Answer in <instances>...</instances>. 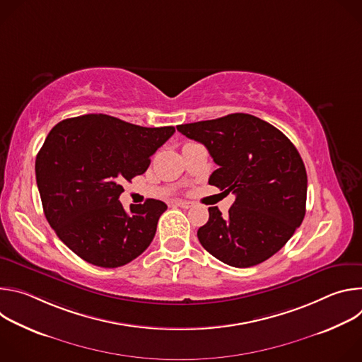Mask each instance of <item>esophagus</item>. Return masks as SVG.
I'll use <instances>...</instances> for the list:
<instances>
[{"label":"esophagus","instance_id":"obj_1","mask_svg":"<svg viewBox=\"0 0 362 362\" xmlns=\"http://www.w3.org/2000/svg\"><path fill=\"white\" fill-rule=\"evenodd\" d=\"M175 204L179 206V208H182V209H189V208H192V203L187 202V200H176Z\"/></svg>","mask_w":362,"mask_h":362}]
</instances>
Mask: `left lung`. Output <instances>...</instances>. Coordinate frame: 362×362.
<instances>
[{
  "instance_id": "8db88e82",
  "label": "left lung",
  "mask_w": 362,
  "mask_h": 362,
  "mask_svg": "<svg viewBox=\"0 0 362 362\" xmlns=\"http://www.w3.org/2000/svg\"><path fill=\"white\" fill-rule=\"evenodd\" d=\"M177 130L204 144L219 166L209 185L236 196L228 215L209 208L208 223L197 230L202 246L235 268L269 259L305 216L308 179L296 147L272 124L245 113Z\"/></svg>"
}]
</instances>
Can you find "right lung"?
I'll use <instances>...</instances> for the list:
<instances>
[{
  "label": "right lung",
  "instance_id": "1",
  "mask_svg": "<svg viewBox=\"0 0 362 362\" xmlns=\"http://www.w3.org/2000/svg\"><path fill=\"white\" fill-rule=\"evenodd\" d=\"M173 133V126L141 127L107 115L51 129L35 159L37 186L49 226L81 259L117 268L151 243L166 203L147 199L127 214L119 197Z\"/></svg>",
  "mask_w": 362,
  "mask_h": 362
}]
</instances>
